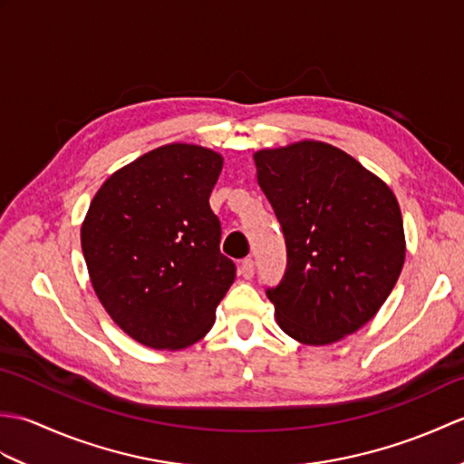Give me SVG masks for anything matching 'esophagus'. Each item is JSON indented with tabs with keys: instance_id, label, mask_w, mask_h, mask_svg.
Here are the masks:
<instances>
[{
	"instance_id": "1",
	"label": "esophagus",
	"mask_w": 464,
	"mask_h": 464,
	"mask_svg": "<svg viewBox=\"0 0 464 464\" xmlns=\"http://www.w3.org/2000/svg\"><path fill=\"white\" fill-rule=\"evenodd\" d=\"M239 275L243 279H253L255 275V261L253 259H243L239 265Z\"/></svg>"
}]
</instances>
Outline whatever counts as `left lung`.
Returning <instances> with one entry per match:
<instances>
[{
    "mask_svg": "<svg viewBox=\"0 0 464 464\" xmlns=\"http://www.w3.org/2000/svg\"><path fill=\"white\" fill-rule=\"evenodd\" d=\"M253 157L287 245V269L267 289L275 317L295 341L337 343L377 314L399 279L405 231L397 197L323 141Z\"/></svg>",
    "mask_w": 464,
    "mask_h": 464,
    "instance_id": "8db88e82",
    "label": "left lung"
}]
</instances>
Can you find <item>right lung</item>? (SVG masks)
<instances>
[{"mask_svg":"<svg viewBox=\"0 0 464 464\" xmlns=\"http://www.w3.org/2000/svg\"><path fill=\"white\" fill-rule=\"evenodd\" d=\"M223 157L169 143L121 167L82 225L90 279L110 317L137 343L177 351L203 339L235 281L219 251L209 195Z\"/></svg>","mask_w":464,"mask_h":464,"instance_id":"1","label":"right lung"}]
</instances>
